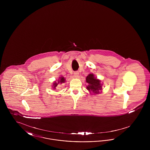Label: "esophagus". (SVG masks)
<instances>
[{
	"mask_svg": "<svg viewBox=\"0 0 150 150\" xmlns=\"http://www.w3.org/2000/svg\"><path fill=\"white\" fill-rule=\"evenodd\" d=\"M79 74V73L78 71L74 72V77H75V78H78Z\"/></svg>",
	"mask_w": 150,
	"mask_h": 150,
	"instance_id": "1",
	"label": "esophagus"
}]
</instances>
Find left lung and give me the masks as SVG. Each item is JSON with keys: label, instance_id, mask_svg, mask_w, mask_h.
<instances>
[{"label": "left lung", "instance_id": "1", "mask_svg": "<svg viewBox=\"0 0 150 150\" xmlns=\"http://www.w3.org/2000/svg\"><path fill=\"white\" fill-rule=\"evenodd\" d=\"M86 81L89 84V86H86L87 89L89 91H92L96 94L100 93V90L102 89V86L100 80L94 77L93 74H89L86 76Z\"/></svg>", "mask_w": 150, "mask_h": 150}]
</instances>
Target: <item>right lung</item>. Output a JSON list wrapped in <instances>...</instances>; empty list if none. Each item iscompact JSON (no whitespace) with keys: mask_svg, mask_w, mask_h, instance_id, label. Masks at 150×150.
Returning <instances> with one entry per match:
<instances>
[{"mask_svg":"<svg viewBox=\"0 0 150 150\" xmlns=\"http://www.w3.org/2000/svg\"><path fill=\"white\" fill-rule=\"evenodd\" d=\"M65 82V79L64 78V77H61V78H59V79L58 80V82H55V83H53V88H54H54H56V87L57 86V85L59 84V83H61V84H62V83H64Z\"/></svg>","mask_w":150,"mask_h":150,"instance_id":"obj_1","label":"right lung"}]
</instances>
